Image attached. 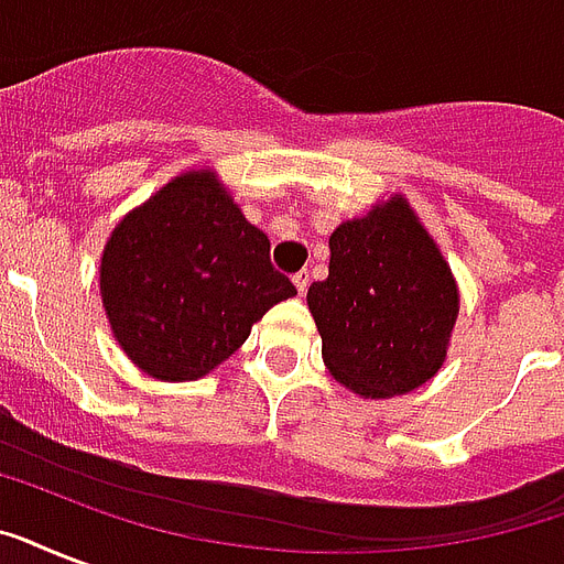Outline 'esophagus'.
I'll return each mask as SVG.
<instances>
[{
  "instance_id": "1",
  "label": "esophagus",
  "mask_w": 564,
  "mask_h": 564,
  "mask_svg": "<svg viewBox=\"0 0 564 564\" xmlns=\"http://www.w3.org/2000/svg\"><path fill=\"white\" fill-rule=\"evenodd\" d=\"M292 283H295V290H299V295H304L310 286V272L307 269H301L299 274H292Z\"/></svg>"
}]
</instances>
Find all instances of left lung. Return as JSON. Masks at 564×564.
Listing matches in <instances>:
<instances>
[{"mask_svg":"<svg viewBox=\"0 0 564 564\" xmlns=\"http://www.w3.org/2000/svg\"><path fill=\"white\" fill-rule=\"evenodd\" d=\"M327 371L360 398L419 389L447 360L459 286L403 195L330 234L325 281L307 290Z\"/></svg>","mask_w":564,"mask_h":564,"instance_id":"8db88e82","label":"left lung"}]
</instances>
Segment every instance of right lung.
Masks as SVG:
<instances>
[{
  "label": "right lung",
  "instance_id": "add662e5",
  "mask_svg": "<svg viewBox=\"0 0 564 564\" xmlns=\"http://www.w3.org/2000/svg\"><path fill=\"white\" fill-rule=\"evenodd\" d=\"M113 339L154 380L210 375L254 322L295 295L269 263V237L213 170H189L126 213L99 263Z\"/></svg>",
  "mask_w": 564,
  "mask_h": 564
}]
</instances>
